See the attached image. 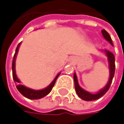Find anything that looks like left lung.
<instances>
[{"mask_svg": "<svg viewBox=\"0 0 124 124\" xmlns=\"http://www.w3.org/2000/svg\"><path fill=\"white\" fill-rule=\"evenodd\" d=\"M101 32H102V34H103V37L105 38V39L106 41H108L113 46L111 38L110 37L109 34L105 29H103L101 31ZM103 52L106 54V57L108 58L110 75H109L108 81L107 84L106 85V86L104 87L103 88H102L101 90H100L98 93H96L95 94H93V93H89L88 91L85 90L84 89H83L78 84V78H77L76 74L74 73V82H75V87L76 93L83 101H95V100L99 99L100 98H101L102 96H103L106 94V93L108 90L109 87H110L111 85L112 80H113V78L114 73H115V57H114L113 54L111 53V52H109L108 50L104 49Z\"/></svg>", "mask_w": 124, "mask_h": 124, "instance_id": "left-lung-1", "label": "left lung"}]
</instances>
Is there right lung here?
Segmentation results:
<instances>
[{"mask_svg": "<svg viewBox=\"0 0 124 124\" xmlns=\"http://www.w3.org/2000/svg\"><path fill=\"white\" fill-rule=\"evenodd\" d=\"M20 44L21 43L18 44L16 49V52H15V54H14V57H13V60L12 62V72H13V80L14 82H16V83H18V85H16V88L18 89V90L26 98H29V99H31V100H37V99H40L41 98H44V96H46V95H48L52 87H54V84H55V82L58 78V76L60 75V72L59 74H57V75L55 77V78L54 79V80L46 87L44 89H41V90H33L31 88H29V87H27L24 86L23 85L21 84V81L19 80V79L17 78V75H16V55H17V53L18 52V49H19V46H20Z\"/></svg>", "mask_w": 124, "mask_h": 124, "instance_id": "add662e5", "label": "right lung"}]
</instances>
